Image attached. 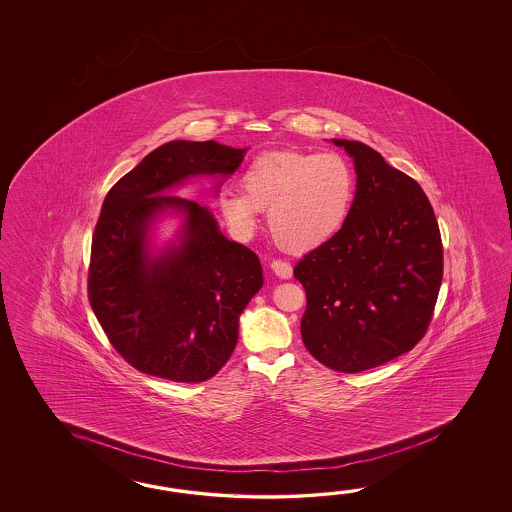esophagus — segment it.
<instances>
[{
    "label": "esophagus",
    "mask_w": 512,
    "mask_h": 512,
    "mask_svg": "<svg viewBox=\"0 0 512 512\" xmlns=\"http://www.w3.org/2000/svg\"><path fill=\"white\" fill-rule=\"evenodd\" d=\"M271 269L272 272H274L278 278H282V280H289V278L293 276V267H291V263H287V261L272 260Z\"/></svg>",
    "instance_id": "obj_1"
}]
</instances>
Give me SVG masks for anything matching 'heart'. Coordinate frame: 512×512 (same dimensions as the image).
<instances>
[{
  "label": "heart",
  "instance_id": "heart-1",
  "mask_svg": "<svg viewBox=\"0 0 512 512\" xmlns=\"http://www.w3.org/2000/svg\"><path fill=\"white\" fill-rule=\"evenodd\" d=\"M355 172L344 155L280 150L245 166L240 190H223L218 208L230 230L249 238L269 210L272 240L283 251L307 252L337 236L355 199Z\"/></svg>",
  "mask_w": 512,
  "mask_h": 512
}]
</instances>
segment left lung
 Instances as JSON below:
<instances>
[{
  "label": "left lung",
  "instance_id": "8db88e82",
  "mask_svg": "<svg viewBox=\"0 0 512 512\" xmlns=\"http://www.w3.org/2000/svg\"><path fill=\"white\" fill-rule=\"evenodd\" d=\"M355 164L346 225L294 267L304 285L305 348L327 368L371 370L425 337L443 280L434 208L410 175L359 141L333 139Z\"/></svg>",
  "mask_w": 512,
  "mask_h": 512
}]
</instances>
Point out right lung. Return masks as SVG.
I'll list each match as a JSON object with an SVG mask.
<instances>
[{
    "mask_svg": "<svg viewBox=\"0 0 512 512\" xmlns=\"http://www.w3.org/2000/svg\"><path fill=\"white\" fill-rule=\"evenodd\" d=\"M245 152L216 141L166 142L104 199L87 294L111 346L135 370L203 382L236 348L240 315L263 285L260 260L221 234L210 208L168 190L197 175L229 177ZM164 213H179L182 229L155 253L149 232Z\"/></svg>",
    "mask_w": 512,
    "mask_h": 512,
    "instance_id": "right-lung-1",
    "label": "right lung"
}]
</instances>
